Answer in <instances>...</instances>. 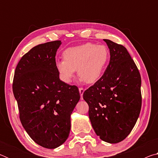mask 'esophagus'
Listing matches in <instances>:
<instances>
[{
    "mask_svg": "<svg viewBox=\"0 0 158 158\" xmlns=\"http://www.w3.org/2000/svg\"><path fill=\"white\" fill-rule=\"evenodd\" d=\"M79 90L80 95H81V100H82V99H83L82 96H83V94H84V89H83V88H79Z\"/></svg>",
    "mask_w": 158,
    "mask_h": 158,
    "instance_id": "esophagus-1",
    "label": "esophagus"
}]
</instances>
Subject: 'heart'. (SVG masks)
I'll use <instances>...</instances> for the list:
<instances>
[{"instance_id": "obj_1", "label": "heart", "mask_w": 158, "mask_h": 158, "mask_svg": "<svg viewBox=\"0 0 158 158\" xmlns=\"http://www.w3.org/2000/svg\"><path fill=\"white\" fill-rule=\"evenodd\" d=\"M109 56L105 45L85 43L64 51L63 60L56 62V68L65 84L72 81L77 69L81 81L94 84L102 75Z\"/></svg>"}]
</instances>
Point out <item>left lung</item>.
<instances>
[{
    "mask_svg": "<svg viewBox=\"0 0 158 158\" xmlns=\"http://www.w3.org/2000/svg\"><path fill=\"white\" fill-rule=\"evenodd\" d=\"M110 60L104 74L85 90L83 98L89 106V116L102 140L116 143L131 132L141 107V76L126 48L104 40Z\"/></svg>",
    "mask_w": 158,
    "mask_h": 158,
    "instance_id": "obj_1",
    "label": "left lung"
}]
</instances>
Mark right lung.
Listing matches in <instances>:
<instances>
[{
	"instance_id": "1",
	"label": "right lung",
	"mask_w": 158,
	"mask_h": 158,
	"mask_svg": "<svg viewBox=\"0 0 158 158\" xmlns=\"http://www.w3.org/2000/svg\"><path fill=\"white\" fill-rule=\"evenodd\" d=\"M60 44L56 40L32 48L18 63L12 84L23 128L36 143L50 149L68 139L80 99L76 85L59 79L55 56Z\"/></svg>"
}]
</instances>
